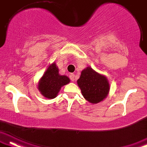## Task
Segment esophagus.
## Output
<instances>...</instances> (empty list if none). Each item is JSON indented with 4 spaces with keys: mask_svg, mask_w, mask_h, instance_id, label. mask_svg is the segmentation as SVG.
<instances>
[{
    "mask_svg": "<svg viewBox=\"0 0 147 147\" xmlns=\"http://www.w3.org/2000/svg\"><path fill=\"white\" fill-rule=\"evenodd\" d=\"M69 78L71 81L75 80V75L74 74H71L69 75Z\"/></svg>",
    "mask_w": 147,
    "mask_h": 147,
    "instance_id": "esophagus-1",
    "label": "esophagus"
}]
</instances>
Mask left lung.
Instances as JSON below:
<instances>
[{"mask_svg":"<svg viewBox=\"0 0 147 147\" xmlns=\"http://www.w3.org/2000/svg\"><path fill=\"white\" fill-rule=\"evenodd\" d=\"M77 82L84 98L92 104H97L106 98L110 90L106 78L90 67L82 71Z\"/></svg>","mask_w":147,"mask_h":147,"instance_id":"1","label":"left lung"}]
</instances>
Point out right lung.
<instances>
[{"mask_svg": "<svg viewBox=\"0 0 147 147\" xmlns=\"http://www.w3.org/2000/svg\"><path fill=\"white\" fill-rule=\"evenodd\" d=\"M70 80L65 76L59 74V69L53 63L49 66L39 81L38 88L41 93L48 99L57 97L60 89L64 85L68 84Z\"/></svg>", "mask_w": 147, "mask_h": 147, "instance_id": "right-lung-1", "label": "right lung"}]
</instances>
